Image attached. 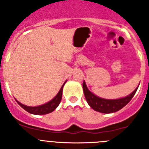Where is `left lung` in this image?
Instances as JSON below:
<instances>
[{
  "mask_svg": "<svg viewBox=\"0 0 149 149\" xmlns=\"http://www.w3.org/2000/svg\"><path fill=\"white\" fill-rule=\"evenodd\" d=\"M83 89H84V93L86 101L93 110L102 113H115L121 110L126 104H127L135 95L138 87L131 94L126 96L125 98L111 100L99 98L91 93L86 87L85 81L83 83Z\"/></svg>",
  "mask_w": 149,
  "mask_h": 149,
  "instance_id": "left-lung-1",
  "label": "left lung"
}]
</instances>
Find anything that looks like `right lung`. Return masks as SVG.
<instances>
[{"instance_id":"obj_1","label":"right lung","mask_w":149,"mask_h":149,"mask_svg":"<svg viewBox=\"0 0 149 149\" xmlns=\"http://www.w3.org/2000/svg\"><path fill=\"white\" fill-rule=\"evenodd\" d=\"M65 83L63 84L62 87L60 88L59 93H57L56 96L52 100H51L50 101H48V103L44 104L42 105H40V106L37 107H29L26 106V105L22 104V103H20L19 101H18L17 100L15 101H17V103L22 107L24 110H25L26 111L30 113L31 114H34V115H45V114H48L53 112L55 109L58 107V105L60 104V101L62 99V94H63V86Z\"/></svg>"}]
</instances>
